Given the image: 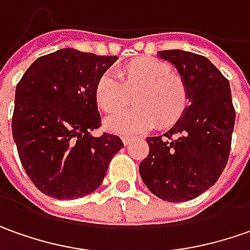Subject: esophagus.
Segmentation results:
<instances>
[{
    "label": "esophagus",
    "mask_w": 250,
    "mask_h": 250,
    "mask_svg": "<svg viewBox=\"0 0 250 250\" xmlns=\"http://www.w3.org/2000/svg\"><path fill=\"white\" fill-rule=\"evenodd\" d=\"M122 140H123V144H125V145H130L135 138H134V137H123Z\"/></svg>",
    "instance_id": "34e87169"
}]
</instances>
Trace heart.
<instances>
[{"mask_svg": "<svg viewBox=\"0 0 250 250\" xmlns=\"http://www.w3.org/2000/svg\"><path fill=\"white\" fill-rule=\"evenodd\" d=\"M97 105L106 113L125 108L131 97L138 106L109 116L105 125L117 134L142 133L158 123L162 128L174 125L189 105V91L170 63L144 56L119 66L116 74L105 72L95 84Z\"/></svg>", "mask_w": 250, "mask_h": 250, "instance_id": "obj_1", "label": "heart"}]
</instances>
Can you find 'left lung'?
<instances>
[{"label":"left lung","mask_w":250,"mask_h":250,"mask_svg":"<svg viewBox=\"0 0 250 250\" xmlns=\"http://www.w3.org/2000/svg\"><path fill=\"white\" fill-rule=\"evenodd\" d=\"M188 85L189 105L167 133L148 137L140 165L144 184L167 202L191 201L219 180L235 125L229 83L208 58L181 49L159 51Z\"/></svg>","instance_id":"obj_1"}]
</instances>
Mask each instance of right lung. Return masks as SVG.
<instances>
[{"label":"right lung","instance_id":"add662e5","mask_svg":"<svg viewBox=\"0 0 250 250\" xmlns=\"http://www.w3.org/2000/svg\"><path fill=\"white\" fill-rule=\"evenodd\" d=\"M117 56L63 48L40 56L16 85L12 135L23 168L42 194L76 199L94 192L122 140L104 133L94 97Z\"/></svg>","mask_w":250,"mask_h":250}]
</instances>
